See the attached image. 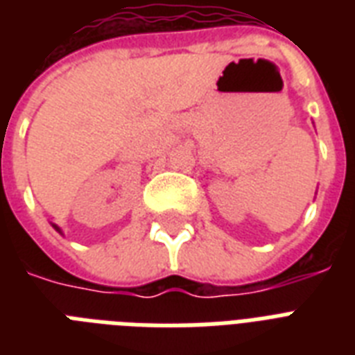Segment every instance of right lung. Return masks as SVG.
<instances>
[{
    "mask_svg": "<svg viewBox=\"0 0 355 355\" xmlns=\"http://www.w3.org/2000/svg\"><path fill=\"white\" fill-rule=\"evenodd\" d=\"M55 228H57V230H58V227H55ZM58 232H60V230H58Z\"/></svg>",
    "mask_w": 355,
    "mask_h": 355,
    "instance_id": "right-lung-1",
    "label": "right lung"
}]
</instances>
